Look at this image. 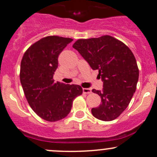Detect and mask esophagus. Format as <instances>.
I'll use <instances>...</instances> for the list:
<instances>
[{
  "instance_id": "1",
  "label": "esophagus",
  "mask_w": 157,
  "mask_h": 157,
  "mask_svg": "<svg viewBox=\"0 0 157 157\" xmlns=\"http://www.w3.org/2000/svg\"><path fill=\"white\" fill-rule=\"evenodd\" d=\"M83 93H85V94H90L92 92V90L91 89H89V88H83Z\"/></svg>"
}]
</instances>
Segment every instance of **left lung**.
Masks as SVG:
<instances>
[{
	"label": "left lung",
	"instance_id": "8db88e82",
	"mask_svg": "<svg viewBox=\"0 0 157 157\" xmlns=\"http://www.w3.org/2000/svg\"><path fill=\"white\" fill-rule=\"evenodd\" d=\"M73 47L83 57L103 81L102 91L92 90L101 98L98 108H92L95 118L115 120L126 110L136 90L139 70L131 49L109 35L79 39Z\"/></svg>",
	"mask_w": 157,
	"mask_h": 157
}]
</instances>
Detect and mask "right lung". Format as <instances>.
I'll use <instances>...</instances> for the list:
<instances>
[{"label":"right lung","mask_w":157,"mask_h":157,"mask_svg":"<svg viewBox=\"0 0 157 157\" xmlns=\"http://www.w3.org/2000/svg\"><path fill=\"white\" fill-rule=\"evenodd\" d=\"M72 40L59 36L44 37L25 51L21 62L19 76L26 99L32 110L47 121L67 117L74 98L83 93L80 86L53 80L59 54Z\"/></svg>","instance_id":"obj_1"}]
</instances>
